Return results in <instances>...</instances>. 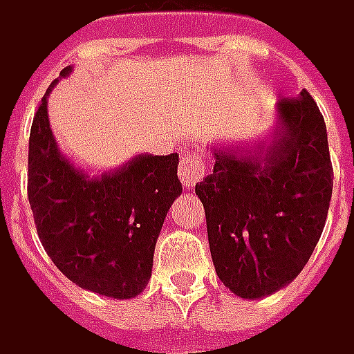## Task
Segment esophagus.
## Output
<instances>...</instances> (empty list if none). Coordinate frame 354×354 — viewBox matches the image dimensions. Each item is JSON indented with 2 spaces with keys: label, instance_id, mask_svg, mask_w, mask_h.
I'll return each mask as SVG.
<instances>
[{
  "label": "esophagus",
  "instance_id": "obj_1",
  "mask_svg": "<svg viewBox=\"0 0 354 354\" xmlns=\"http://www.w3.org/2000/svg\"><path fill=\"white\" fill-rule=\"evenodd\" d=\"M203 177H205V163L201 160V156L194 151L183 153L181 163H179V179H181L183 185L193 189Z\"/></svg>",
  "mask_w": 354,
  "mask_h": 354
}]
</instances>
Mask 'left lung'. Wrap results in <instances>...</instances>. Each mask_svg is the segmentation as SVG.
Returning <instances> with one entry per match:
<instances>
[{
  "instance_id": "obj_1",
  "label": "left lung",
  "mask_w": 354,
  "mask_h": 354,
  "mask_svg": "<svg viewBox=\"0 0 354 354\" xmlns=\"http://www.w3.org/2000/svg\"><path fill=\"white\" fill-rule=\"evenodd\" d=\"M274 128L253 146L210 144L214 169L196 183L216 274L239 298L284 288L326 226L333 167L324 116L306 89L274 106Z\"/></svg>"
}]
</instances>
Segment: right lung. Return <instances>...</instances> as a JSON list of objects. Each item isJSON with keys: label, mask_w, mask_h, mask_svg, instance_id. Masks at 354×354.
<instances>
[{"label": "right lung", "mask_w": 354, "mask_h": 354, "mask_svg": "<svg viewBox=\"0 0 354 354\" xmlns=\"http://www.w3.org/2000/svg\"><path fill=\"white\" fill-rule=\"evenodd\" d=\"M72 72L64 68L60 77ZM40 101L28 140V203L40 243L80 288L115 300L148 286L163 220L183 193L179 156L140 153L120 167L91 175L62 153Z\"/></svg>", "instance_id": "obj_1"}]
</instances>
